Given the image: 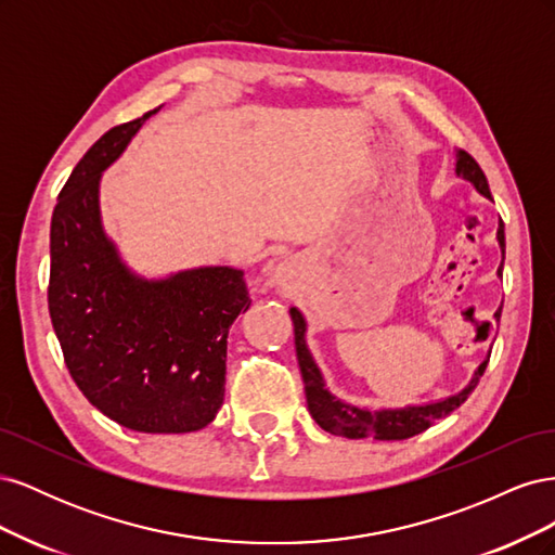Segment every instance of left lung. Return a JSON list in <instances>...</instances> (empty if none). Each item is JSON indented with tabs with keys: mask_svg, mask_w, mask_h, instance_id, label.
Returning a JSON list of instances; mask_svg holds the SVG:
<instances>
[{
	"mask_svg": "<svg viewBox=\"0 0 555 555\" xmlns=\"http://www.w3.org/2000/svg\"><path fill=\"white\" fill-rule=\"evenodd\" d=\"M456 176L467 182H473L479 194L491 198L489 180H486L483 171L479 169V164L469 157L465 150H456ZM498 243L502 249V257H505V224L502 222L498 227ZM498 275H502V266L498 268ZM500 312H502V308H498L495 319H500ZM289 314L294 322V345H296L300 375H304V384H306L308 410L319 426L328 430L331 435H340V438H349V440H361V438L408 440V438H414V435L430 428L435 422H438V418L461 408L467 400V396L475 391V386L479 384V377L483 375L486 365H489V359H486L477 367L475 377L469 379V384L463 391L453 393L449 398H442L438 402H426V405H408V408H398V410L357 408V405H349V402H345L340 398H335L326 389L324 375L317 367L310 349H308V343H306V319L296 308H292Z\"/></svg>",
	"mask_w": 555,
	"mask_h": 555,
	"instance_id": "obj_1",
	"label": "left lung"
}]
</instances>
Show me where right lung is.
<instances>
[{"label":"right lung","instance_id":"add662e5","mask_svg":"<svg viewBox=\"0 0 555 555\" xmlns=\"http://www.w3.org/2000/svg\"><path fill=\"white\" fill-rule=\"evenodd\" d=\"M159 108L108 129L62 188L50 222L48 310L64 363L99 412L139 433H192L222 408L229 328L251 300L238 268L147 280L106 236L102 173Z\"/></svg>","mask_w":555,"mask_h":555}]
</instances>
